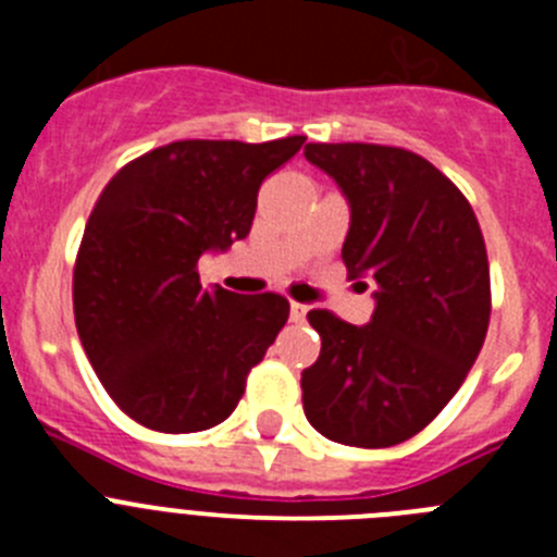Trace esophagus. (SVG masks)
Instances as JSON below:
<instances>
[{
    "label": "esophagus",
    "mask_w": 557,
    "mask_h": 557,
    "mask_svg": "<svg viewBox=\"0 0 557 557\" xmlns=\"http://www.w3.org/2000/svg\"><path fill=\"white\" fill-rule=\"evenodd\" d=\"M307 312H309L307 304H298V301L289 304V321H293V323H304V321H307Z\"/></svg>",
    "instance_id": "34e87169"
}]
</instances>
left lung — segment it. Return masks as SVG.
<instances>
[{"instance_id":"1","label":"left lung","mask_w":557,"mask_h":557,"mask_svg":"<svg viewBox=\"0 0 557 557\" xmlns=\"http://www.w3.org/2000/svg\"><path fill=\"white\" fill-rule=\"evenodd\" d=\"M304 156L351 203L346 270L376 284L368 326L307 314L321 357L301 373L304 412L334 444L385 449L424 430L474 366L491 321L485 239L466 195L418 152L343 141Z\"/></svg>"}]
</instances>
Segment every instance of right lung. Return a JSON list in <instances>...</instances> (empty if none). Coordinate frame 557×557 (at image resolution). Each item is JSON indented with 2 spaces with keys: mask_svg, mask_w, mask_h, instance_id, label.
Listing matches in <instances>:
<instances>
[{
  "mask_svg": "<svg viewBox=\"0 0 557 557\" xmlns=\"http://www.w3.org/2000/svg\"><path fill=\"white\" fill-rule=\"evenodd\" d=\"M304 141H172L97 198L72 275L77 334L108 396L147 430L225 421L287 323V298L203 287L198 259L248 236L259 186Z\"/></svg>",
  "mask_w": 557,
  "mask_h": 557,
  "instance_id": "right-lung-1",
  "label": "right lung"
}]
</instances>
